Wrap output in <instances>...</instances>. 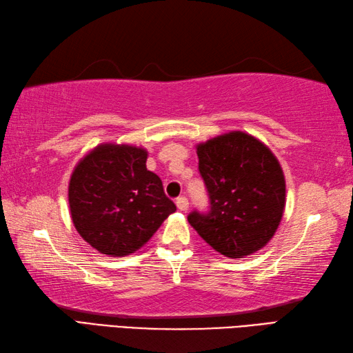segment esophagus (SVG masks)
<instances>
[{
    "instance_id": "obj_1",
    "label": "esophagus",
    "mask_w": 353,
    "mask_h": 353,
    "mask_svg": "<svg viewBox=\"0 0 353 353\" xmlns=\"http://www.w3.org/2000/svg\"><path fill=\"white\" fill-rule=\"evenodd\" d=\"M176 207L179 211H185L187 208H189V201H187V198H184V196H179L176 199Z\"/></svg>"
}]
</instances>
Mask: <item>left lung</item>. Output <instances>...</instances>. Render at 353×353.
I'll return each instance as SVG.
<instances>
[{
    "instance_id": "8db88e82",
    "label": "left lung",
    "mask_w": 353,
    "mask_h": 353,
    "mask_svg": "<svg viewBox=\"0 0 353 353\" xmlns=\"http://www.w3.org/2000/svg\"><path fill=\"white\" fill-rule=\"evenodd\" d=\"M196 154L211 211H193L189 223L228 258L263 249L275 236L285 208V178L275 154L245 131L198 143Z\"/></svg>"
}]
</instances>
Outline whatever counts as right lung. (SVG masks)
I'll return each mask as SVG.
<instances>
[{
  "label": "right lung",
  "mask_w": 353,
  "mask_h": 353,
  "mask_svg": "<svg viewBox=\"0 0 353 353\" xmlns=\"http://www.w3.org/2000/svg\"><path fill=\"white\" fill-rule=\"evenodd\" d=\"M146 159L142 146L101 143L72 170L70 217L83 240L99 254L136 252L175 213L161 179L146 169Z\"/></svg>",
  "instance_id": "add662e5"
}]
</instances>
